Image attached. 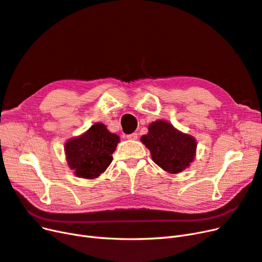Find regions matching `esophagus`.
Returning <instances> with one entry per match:
<instances>
[{"mask_svg":"<svg viewBox=\"0 0 262 262\" xmlns=\"http://www.w3.org/2000/svg\"><path fill=\"white\" fill-rule=\"evenodd\" d=\"M126 139L128 140H138V133H131L126 136Z\"/></svg>","mask_w":262,"mask_h":262,"instance_id":"obj_1","label":"esophagus"}]
</instances>
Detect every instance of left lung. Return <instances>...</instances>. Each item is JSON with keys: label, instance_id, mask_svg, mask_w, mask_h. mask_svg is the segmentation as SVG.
Wrapping results in <instances>:
<instances>
[{"label": "left lung", "instance_id": "1", "mask_svg": "<svg viewBox=\"0 0 262 262\" xmlns=\"http://www.w3.org/2000/svg\"><path fill=\"white\" fill-rule=\"evenodd\" d=\"M141 142L149 149L154 163L167 172L185 170L194 160L195 139L178 131L165 120L150 123L148 133L142 136Z\"/></svg>", "mask_w": 262, "mask_h": 262}]
</instances>
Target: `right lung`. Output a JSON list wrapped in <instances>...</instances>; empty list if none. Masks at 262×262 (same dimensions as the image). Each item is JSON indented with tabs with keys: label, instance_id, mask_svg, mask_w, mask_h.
<instances>
[{
	"label": "right lung",
	"instance_id": "add662e5",
	"mask_svg": "<svg viewBox=\"0 0 262 262\" xmlns=\"http://www.w3.org/2000/svg\"><path fill=\"white\" fill-rule=\"evenodd\" d=\"M120 138L109 132L104 123H95L80 137L66 143V157L69 167L77 177L94 179L104 172L113 162L112 154Z\"/></svg>",
	"mask_w": 262,
	"mask_h": 262
}]
</instances>
